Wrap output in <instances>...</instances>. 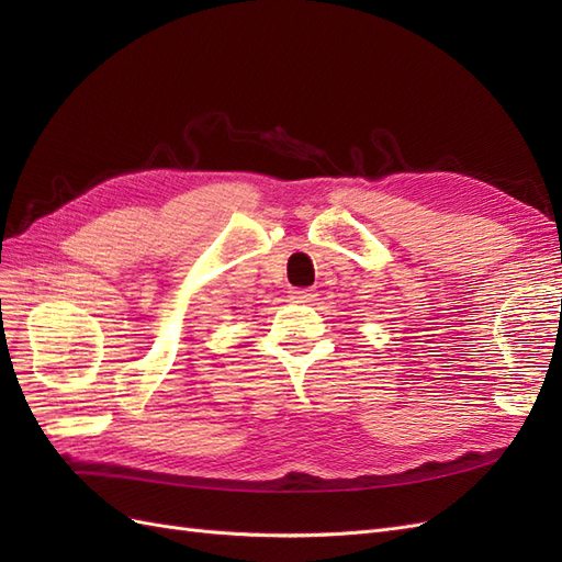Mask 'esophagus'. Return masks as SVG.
Returning a JSON list of instances; mask_svg holds the SVG:
<instances>
[{
  "instance_id": "1",
  "label": "esophagus",
  "mask_w": 562,
  "mask_h": 562,
  "mask_svg": "<svg viewBox=\"0 0 562 562\" xmlns=\"http://www.w3.org/2000/svg\"><path fill=\"white\" fill-rule=\"evenodd\" d=\"M291 297H293L295 302H312V300L316 297V293L312 291V288H293Z\"/></svg>"
}]
</instances>
